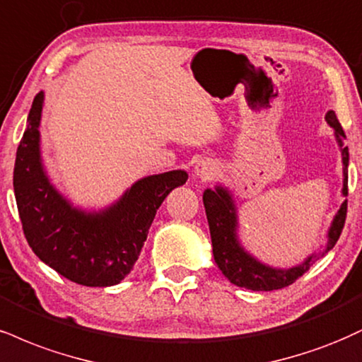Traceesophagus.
<instances>
[{"label":"esophagus","mask_w":362,"mask_h":362,"mask_svg":"<svg viewBox=\"0 0 362 362\" xmlns=\"http://www.w3.org/2000/svg\"><path fill=\"white\" fill-rule=\"evenodd\" d=\"M217 172L216 163L212 160H200V162L194 167V173L202 180H209Z\"/></svg>","instance_id":"1"}]
</instances>
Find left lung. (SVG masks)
I'll use <instances>...</instances> for the list:
<instances>
[{"mask_svg": "<svg viewBox=\"0 0 362 362\" xmlns=\"http://www.w3.org/2000/svg\"><path fill=\"white\" fill-rule=\"evenodd\" d=\"M327 123L332 126L335 132V139H337L339 146L342 151V163H344V187L342 194L347 195V165H349V151L347 146H344L342 139L346 138L341 123H339L337 116L334 111H329L325 115ZM204 207H206L209 229H211L212 239V252H214V259L219 267L223 275L228 278L234 285L243 286V288L255 290V291H272L285 288L298 280L303 273L310 268L315 255L308 256L298 267L280 269L272 268L263 264L261 261L252 258L250 252L243 250V246L238 241V216L236 207H234L233 195L228 192V189L217 185L214 190L207 189L204 192ZM347 214V200H344L339 212L335 214L332 226L329 229V241L325 252L332 250L341 236L344 223H346Z\"/></svg>", "mask_w": 362, "mask_h": 362, "instance_id": "8db88e82", "label": "left lung"}]
</instances>
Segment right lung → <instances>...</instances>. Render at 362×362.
<instances>
[{"label":"right lung","mask_w":362,"mask_h":362,"mask_svg":"<svg viewBox=\"0 0 362 362\" xmlns=\"http://www.w3.org/2000/svg\"><path fill=\"white\" fill-rule=\"evenodd\" d=\"M43 93L35 95L16 150L13 189L30 247L43 263L84 286L117 285L133 269L165 197L187 182L173 170L138 180L111 207L86 212L50 184L40 158Z\"/></svg>","instance_id":"1"}]
</instances>
